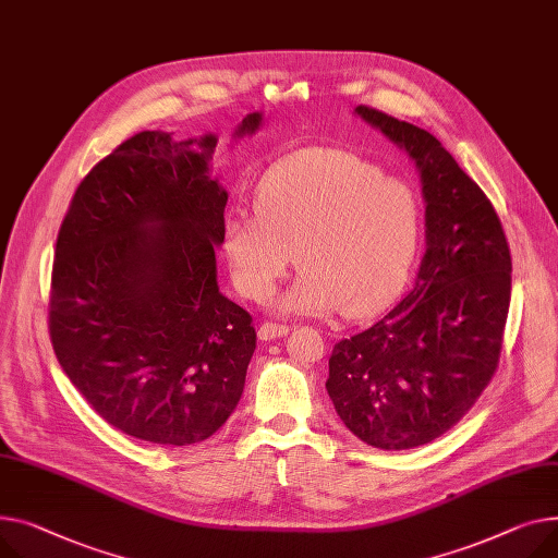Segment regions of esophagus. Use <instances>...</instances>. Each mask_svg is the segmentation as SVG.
Returning a JSON list of instances; mask_svg holds the SVG:
<instances>
[{"label":"esophagus","instance_id":"obj_1","mask_svg":"<svg viewBox=\"0 0 558 558\" xmlns=\"http://www.w3.org/2000/svg\"><path fill=\"white\" fill-rule=\"evenodd\" d=\"M289 331L287 325H276V323H263L257 329V339L259 341H276L280 337H284V333Z\"/></svg>","mask_w":558,"mask_h":558}]
</instances>
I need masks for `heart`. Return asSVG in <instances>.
Instances as JSON below:
<instances>
[{
  "instance_id": "heart-1",
  "label": "heart",
  "mask_w": 558,
  "mask_h": 558,
  "mask_svg": "<svg viewBox=\"0 0 558 558\" xmlns=\"http://www.w3.org/2000/svg\"><path fill=\"white\" fill-rule=\"evenodd\" d=\"M420 238V199L356 155L307 147L280 159L255 189V213L225 221V257L238 291L269 299L293 263L303 271L280 310L363 318L399 289Z\"/></svg>"
}]
</instances>
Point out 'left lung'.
Returning <instances> with one entry per match:
<instances>
[{"instance_id":"left-lung-1","label":"left lung","mask_w":558,"mask_h":558,"mask_svg":"<svg viewBox=\"0 0 558 558\" xmlns=\"http://www.w3.org/2000/svg\"><path fill=\"white\" fill-rule=\"evenodd\" d=\"M354 117L415 163L426 251L403 301L333 345L325 388L367 447L405 451L456 426L492 381L511 301V255L492 202L430 132L363 105Z\"/></svg>"}]
</instances>
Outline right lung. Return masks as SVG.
Returning <instances> with one entry per match:
<instances>
[{
  "label": "right lung",
  "mask_w": 558,
  "mask_h": 558,
  "mask_svg": "<svg viewBox=\"0 0 558 558\" xmlns=\"http://www.w3.org/2000/svg\"><path fill=\"white\" fill-rule=\"evenodd\" d=\"M259 125L253 111L233 141ZM215 147V134H134L81 181L56 244L60 367L107 424L166 447L225 426L255 350L251 316L217 284L229 193Z\"/></svg>",
  "instance_id": "1"
}]
</instances>
